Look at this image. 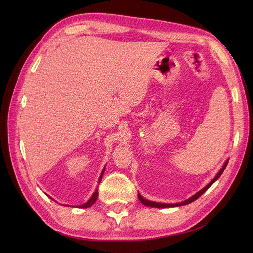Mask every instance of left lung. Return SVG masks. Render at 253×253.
<instances>
[{
    "label": "left lung",
    "mask_w": 253,
    "mask_h": 253,
    "mask_svg": "<svg viewBox=\"0 0 253 253\" xmlns=\"http://www.w3.org/2000/svg\"><path fill=\"white\" fill-rule=\"evenodd\" d=\"M228 162H229V160H227L224 162V164H223V166H222V168L219 170V172L218 173L216 174V176L212 179L205 188H203L201 191H199L197 194H195L194 196H192L191 198H189L188 200H185V201H183V202H180V203H175V204H166V203H158V202H154V201H150V200H147V199H144L143 197H141V195L140 194H138V199L140 200V202L142 203V204H144L145 206H150V207H157V208H167V207H174V206H181V205H187V204H189V203H192L193 201H195V200H197V199L200 197L202 194H204L212 184H213L219 177H220V175L222 174V172L224 171V169H225V167H227V165H228Z\"/></svg>",
    "instance_id": "8db88e82"
}]
</instances>
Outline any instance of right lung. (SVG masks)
<instances>
[{
  "label": "right lung",
  "mask_w": 253,
  "mask_h": 253,
  "mask_svg": "<svg viewBox=\"0 0 253 253\" xmlns=\"http://www.w3.org/2000/svg\"><path fill=\"white\" fill-rule=\"evenodd\" d=\"M103 173H104V168H103V170H102V172H101V175H100V177H99V179H98V182H100V181H101ZM50 198H51V197H50ZM97 198H98V191H97V190H95V192L93 193L92 197L89 199V200H88L85 204H83V205H80L79 207H80V208H88V207H90L91 205H93V204L95 203V201L97 200ZM51 199H52V198H51ZM66 206H68V205H66Z\"/></svg>",
  "instance_id": "add662e5"
}]
</instances>
